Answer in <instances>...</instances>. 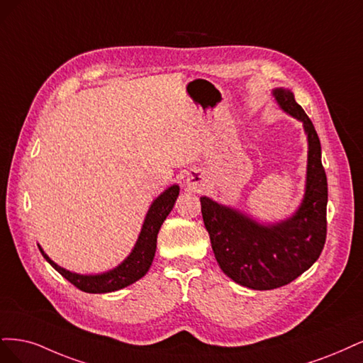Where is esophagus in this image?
Here are the masks:
<instances>
[{
  "label": "esophagus",
  "instance_id": "obj_1",
  "mask_svg": "<svg viewBox=\"0 0 363 363\" xmlns=\"http://www.w3.org/2000/svg\"><path fill=\"white\" fill-rule=\"evenodd\" d=\"M203 179H205L203 174L194 170V172L189 173V177H186V185H189L193 190H199L203 186Z\"/></svg>",
  "mask_w": 363,
  "mask_h": 363
}]
</instances>
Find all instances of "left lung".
<instances>
[{"instance_id": "left-lung-1", "label": "left lung", "mask_w": 363, "mask_h": 363, "mask_svg": "<svg viewBox=\"0 0 363 363\" xmlns=\"http://www.w3.org/2000/svg\"><path fill=\"white\" fill-rule=\"evenodd\" d=\"M279 107L303 123L308 135L306 189L297 211L261 225L238 209L201 197L202 217L216 259L233 282L252 289L288 285L320 258L327 233V178L313 123L288 89H274Z\"/></svg>"}]
</instances>
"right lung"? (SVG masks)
Listing matches in <instances>:
<instances>
[{
    "instance_id": "1",
    "label": "right lung",
    "mask_w": 363,
    "mask_h": 363,
    "mask_svg": "<svg viewBox=\"0 0 363 363\" xmlns=\"http://www.w3.org/2000/svg\"><path fill=\"white\" fill-rule=\"evenodd\" d=\"M178 194L179 186L172 185L152 202L133 252L128 255V258L122 264H119L110 272H105L101 274H77L65 270V268L50 259V256L42 250L40 245L39 250L43 255V258L48 261L58 273L81 291L90 292V294H104V292L122 289L137 282L138 279H142L147 273L155 256L157 235L160 232V228L162 225V221L166 220V217L173 209Z\"/></svg>"
}]
</instances>
